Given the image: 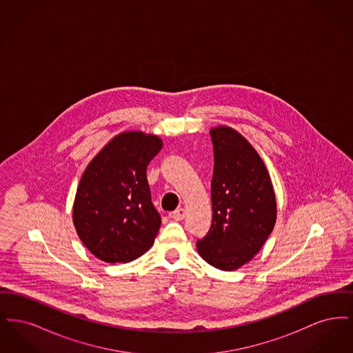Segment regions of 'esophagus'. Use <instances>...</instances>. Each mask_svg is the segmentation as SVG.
Wrapping results in <instances>:
<instances>
[{"mask_svg": "<svg viewBox=\"0 0 353 353\" xmlns=\"http://www.w3.org/2000/svg\"><path fill=\"white\" fill-rule=\"evenodd\" d=\"M185 214H186V212H185L184 208H179V209H176L174 212H172L170 217L173 219H176V221H181V219H185Z\"/></svg>", "mask_w": 353, "mask_h": 353, "instance_id": "1", "label": "esophagus"}]
</instances>
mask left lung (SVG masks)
Listing matches in <instances>:
<instances>
[{"instance_id": "left-lung-1", "label": "left lung", "mask_w": 353, "mask_h": 353, "mask_svg": "<svg viewBox=\"0 0 353 353\" xmlns=\"http://www.w3.org/2000/svg\"><path fill=\"white\" fill-rule=\"evenodd\" d=\"M214 152L212 225L197 252L212 266L238 269L259 252L274 229L276 202L269 172L250 143L229 127L210 131Z\"/></svg>"}]
</instances>
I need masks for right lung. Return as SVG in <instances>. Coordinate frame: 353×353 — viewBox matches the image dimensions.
<instances>
[{"label":"right lung","mask_w":353,"mask_h":353,"mask_svg":"<svg viewBox=\"0 0 353 353\" xmlns=\"http://www.w3.org/2000/svg\"><path fill=\"white\" fill-rule=\"evenodd\" d=\"M161 147L157 136L124 132L84 170L72 219L84 246L101 261L130 262L151 248L161 217L152 203L147 167Z\"/></svg>","instance_id":"add662e5"}]
</instances>
